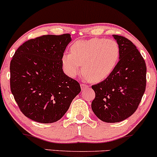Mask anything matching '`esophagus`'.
<instances>
[{
    "mask_svg": "<svg viewBox=\"0 0 157 157\" xmlns=\"http://www.w3.org/2000/svg\"><path fill=\"white\" fill-rule=\"evenodd\" d=\"M80 86H81V89H82V90L86 89V88H89V86H88V85H86V84H85V83H81Z\"/></svg>",
    "mask_w": 157,
    "mask_h": 157,
    "instance_id": "esophagus-1",
    "label": "esophagus"
}]
</instances>
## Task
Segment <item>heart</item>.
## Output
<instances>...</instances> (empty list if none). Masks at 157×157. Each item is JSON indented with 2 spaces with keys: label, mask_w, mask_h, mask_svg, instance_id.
<instances>
[{
  "label": "heart",
  "mask_w": 157,
  "mask_h": 157,
  "mask_svg": "<svg viewBox=\"0 0 157 157\" xmlns=\"http://www.w3.org/2000/svg\"><path fill=\"white\" fill-rule=\"evenodd\" d=\"M120 57V45L113 39L92 38L75 41L70 47V53L63 55L62 66L70 77H77L82 70L86 78L100 82L108 78Z\"/></svg>",
  "instance_id": "1"
}]
</instances>
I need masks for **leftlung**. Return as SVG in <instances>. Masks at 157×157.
<instances>
[{
	"instance_id": "1",
	"label": "left lung",
	"mask_w": 157,
	"mask_h": 157,
	"mask_svg": "<svg viewBox=\"0 0 157 157\" xmlns=\"http://www.w3.org/2000/svg\"><path fill=\"white\" fill-rule=\"evenodd\" d=\"M120 45V57L116 68L100 83L91 86L95 98L91 109L105 122H118L137 109L146 87V64L136 46L123 36L113 35Z\"/></svg>"
}]
</instances>
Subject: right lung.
I'll use <instances>...</instances> for the list:
<instances>
[{
	"label": "right lung",
	"instance_id": "add662e5",
	"mask_svg": "<svg viewBox=\"0 0 157 157\" xmlns=\"http://www.w3.org/2000/svg\"><path fill=\"white\" fill-rule=\"evenodd\" d=\"M71 40L69 34L43 35L16 50L10 63V89L26 117L57 122L80 92V83L63 71L61 60Z\"/></svg>",
	"mask_w": 157,
	"mask_h": 157
}]
</instances>
